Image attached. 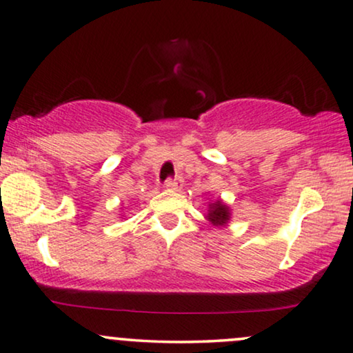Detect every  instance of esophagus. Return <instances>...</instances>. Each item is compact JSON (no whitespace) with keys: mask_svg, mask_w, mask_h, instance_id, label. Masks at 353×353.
I'll use <instances>...</instances> for the list:
<instances>
[{"mask_svg":"<svg viewBox=\"0 0 353 353\" xmlns=\"http://www.w3.org/2000/svg\"><path fill=\"white\" fill-rule=\"evenodd\" d=\"M182 184H184V179H182L181 176H174V177H171V179H168L166 182H164V187H168V189H171V190H179Z\"/></svg>","mask_w":353,"mask_h":353,"instance_id":"1","label":"esophagus"}]
</instances>
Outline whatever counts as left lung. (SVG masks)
<instances>
[{
    "mask_svg": "<svg viewBox=\"0 0 353 353\" xmlns=\"http://www.w3.org/2000/svg\"><path fill=\"white\" fill-rule=\"evenodd\" d=\"M205 218H207L213 226H216V228H223V226L228 225L231 220L230 207L223 203V200L220 199H218L216 202H210L208 213L205 215Z\"/></svg>",
    "mask_w": 353,
    "mask_h": 353,
    "instance_id": "1",
    "label": "left lung"
}]
</instances>
